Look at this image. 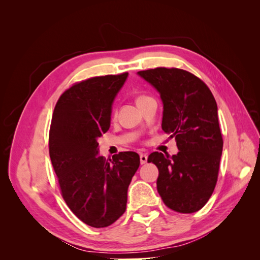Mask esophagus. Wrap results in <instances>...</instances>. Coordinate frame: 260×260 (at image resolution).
<instances>
[{
  "label": "esophagus",
  "instance_id": "esophagus-1",
  "mask_svg": "<svg viewBox=\"0 0 260 260\" xmlns=\"http://www.w3.org/2000/svg\"><path fill=\"white\" fill-rule=\"evenodd\" d=\"M146 161H147L146 154H140V162L143 165V164H146Z\"/></svg>",
  "mask_w": 260,
  "mask_h": 260
}]
</instances>
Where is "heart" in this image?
<instances>
[{
  "mask_svg": "<svg viewBox=\"0 0 260 260\" xmlns=\"http://www.w3.org/2000/svg\"><path fill=\"white\" fill-rule=\"evenodd\" d=\"M148 100H153V99H152L151 96L145 95V94H142V95H139V96L137 98V100H136L137 105L139 106V105H141L142 103H145V102L148 101Z\"/></svg>",
  "mask_w": 260,
  "mask_h": 260,
  "instance_id": "1",
  "label": "heart"
}]
</instances>
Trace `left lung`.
<instances>
[{
    "instance_id": "8db88e82",
    "label": "left lung",
    "mask_w": 260,
    "mask_h": 260,
    "mask_svg": "<svg viewBox=\"0 0 260 260\" xmlns=\"http://www.w3.org/2000/svg\"><path fill=\"white\" fill-rule=\"evenodd\" d=\"M138 74L159 92L161 128L179 148L177 155L148 156L159 171L157 191L170 209L198 211L215 190L222 154L216 100L205 82L183 69L158 67Z\"/></svg>"
}]
</instances>
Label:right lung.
I'll return each instance as SVG.
<instances>
[{"mask_svg": "<svg viewBox=\"0 0 260 260\" xmlns=\"http://www.w3.org/2000/svg\"><path fill=\"white\" fill-rule=\"evenodd\" d=\"M128 73L77 82L58 99L49 135V151L60 193L82 222L106 228L127 207V192L140 166L136 152L99 156L98 139L111 125L112 105Z\"/></svg>", "mask_w": 260, "mask_h": 260, "instance_id": "1", "label": "right lung"}]
</instances>
